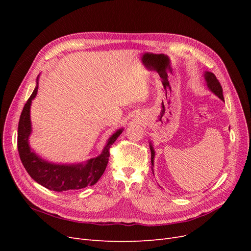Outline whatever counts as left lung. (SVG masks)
Instances as JSON below:
<instances>
[{
	"mask_svg": "<svg viewBox=\"0 0 251 251\" xmlns=\"http://www.w3.org/2000/svg\"><path fill=\"white\" fill-rule=\"evenodd\" d=\"M204 77H205V81H206V85L208 87V89L211 91L212 93L215 95H217L220 100H224V97H223V90L221 87V83L219 82V80L217 79L216 75L211 72H205L204 73ZM150 149H151V165L154 166V157H155V151L153 149V146H151V143H150ZM153 170V168H151ZM153 174H154V170H153Z\"/></svg>",
	"mask_w": 251,
	"mask_h": 251,
	"instance_id": "1",
	"label": "left lung"
}]
</instances>
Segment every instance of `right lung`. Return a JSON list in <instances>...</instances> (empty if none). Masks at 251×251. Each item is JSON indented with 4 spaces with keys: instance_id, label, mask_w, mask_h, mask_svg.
I'll return each mask as SVG.
<instances>
[{
    "instance_id": "add662e5",
    "label": "right lung",
    "mask_w": 251,
    "mask_h": 251,
    "mask_svg": "<svg viewBox=\"0 0 251 251\" xmlns=\"http://www.w3.org/2000/svg\"><path fill=\"white\" fill-rule=\"evenodd\" d=\"M39 76L36 86L31 96L23 108L18 128V150L21 161L25 170L37 183L50 191L64 192L80 189L92 186L100 180L107 168L110 157V148L116 141L124 128H119L109 138L101 154L89 159L85 163L75 164H55L44 160L30 149L29 136L31 134V120H30V107L32 100L37 94Z\"/></svg>"
}]
</instances>
